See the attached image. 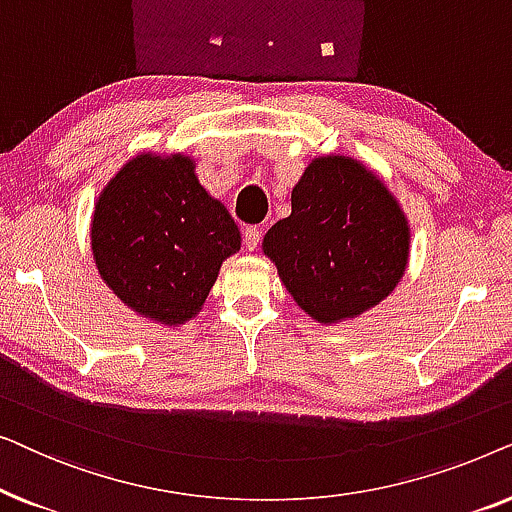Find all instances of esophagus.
Segmentation results:
<instances>
[{
  "label": "esophagus",
  "mask_w": 512,
  "mask_h": 512,
  "mask_svg": "<svg viewBox=\"0 0 512 512\" xmlns=\"http://www.w3.org/2000/svg\"><path fill=\"white\" fill-rule=\"evenodd\" d=\"M258 242H261V230L258 228H244V247H247V251H256Z\"/></svg>",
  "instance_id": "1"
}]
</instances>
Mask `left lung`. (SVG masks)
Masks as SVG:
<instances>
[{"label": "left lung", "mask_w": 512, "mask_h": 512, "mask_svg": "<svg viewBox=\"0 0 512 512\" xmlns=\"http://www.w3.org/2000/svg\"><path fill=\"white\" fill-rule=\"evenodd\" d=\"M412 230L401 202L352 156L307 163L291 214L263 237V254L296 305L324 326L361 317L391 296L410 263Z\"/></svg>", "instance_id": "8db88e82"}]
</instances>
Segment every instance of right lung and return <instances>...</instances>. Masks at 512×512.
<instances>
[{
    "instance_id": "1",
    "label": "right lung",
    "mask_w": 512,
    "mask_h": 512,
    "mask_svg": "<svg viewBox=\"0 0 512 512\" xmlns=\"http://www.w3.org/2000/svg\"><path fill=\"white\" fill-rule=\"evenodd\" d=\"M242 235L186 153L142 151L102 188L90 251L102 282L139 317L167 328L198 317Z\"/></svg>"
}]
</instances>
